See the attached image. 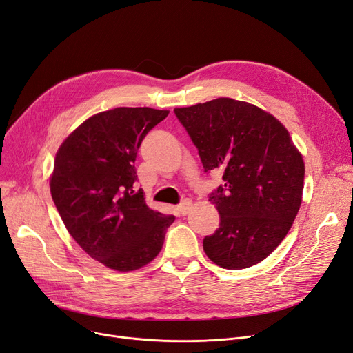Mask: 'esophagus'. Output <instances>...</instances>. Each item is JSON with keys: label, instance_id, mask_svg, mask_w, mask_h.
I'll return each instance as SVG.
<instances>
[{"label": "esophagus", "instance_id": "esophagus-1", "mask_svg": "<svg viewBox=\"0 0 353 353\" xmlns=\"http://www.w3.org/2000/svg\"><path fill=\"white\" fill-rule=\"evenodd\" d=\"M190 205H191V201H190V200H184L179 205H176V213L181 214V216L187 214V212H188V209H190Z\"/></svg>", "mask_w": 353, "mask_h": 353}]
</instances>
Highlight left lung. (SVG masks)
<instances>
[{
	"label": "left lung",
	"mask_w": 353,
	"mask_h": 353,
	"mask_svg": "<svg viewBox=\"0 0 353 353\" xmlns=\"http://www.w3.org/2000/svg\"><path fill=\"white\" fill-rule=\"evenodd\" d=\"M174 112L204 172H223V185L209 197L221 223L203 239L205 255L229 270L263 261L288 235L302 201L305 166L288 130L259 106L230 98Z\"/></svg>",
	"instance_id": "8db88e82"
}]
</instances>
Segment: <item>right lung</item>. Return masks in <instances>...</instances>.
<instances>
[{"label":"right lung","mask_w":353,"mask_h":353,"mask_svg":"<svg viewBox=\"0 0 353 353\" xmlns=\"http://www.w3.org/2000/svg\"><path fill=\"white\" fill-rule=\"evenodd\" d=\"M153 108L96 114L59 145L51 196L63 222L92 259L118 272L149 264L175 217L152 210L136 190V157L145 134L168 117Z\"/></svg>","instance_id":"1"}]
</instances>
